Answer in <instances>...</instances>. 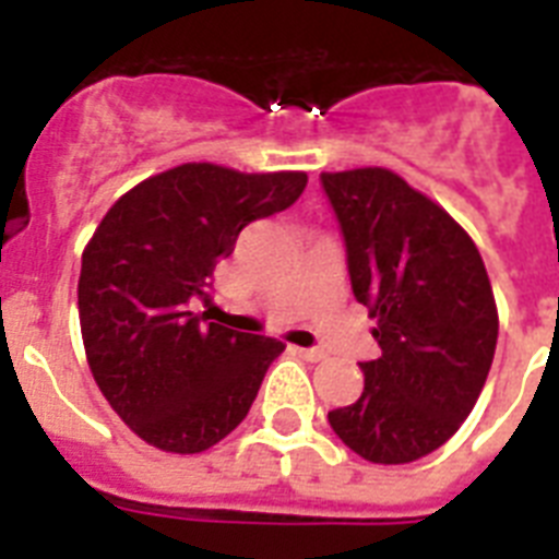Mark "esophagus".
<instances>
[{
    "label": "esophagus",
    "mask_w": 559,
    "mask_h": 559,
    "mask_svg": "<svg viewBox=\"0 0 559 559\" xmlns=\"http://www.w3.org/2000/svg\"><path fill=\"white\" fill-rule=\"evenodd\" d=\"M293 350H296L301 359H307V362H322V359L328 357V354H324V350H319V348H293Z\"/></svg>",
    "instance_id": "34e87169"
}]
</instances>
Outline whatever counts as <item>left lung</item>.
Here are the masks:
<instances>
[{
    "mask_svg": "<svg viewBox=\"0 0 559 559\" xmlns=\"http://www.w3.org/2000/svg\"><path fill=\"white\" fill-rule=\"evenodd\" d=\"M322 186L382 348L359 362L357 403L328 420L371 464H408L450 441L485 389L499 336L493 287L473 237L394 170H336Z\"/></svg>",
    "mask_w": 559,
    "mask_h": 559,
    "instance_id": "left-lung-1",
    "label": "left lung"
}]
</instances>
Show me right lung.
Here are the masks:
<instances>
[{"mask_svg": "<svg viewBox=\"0 0 559 559\" xmlns=\"http://www.w3.org/2000/svg\"><path fill=\"white\" fill-rule=\"evenodd\" d=\"M305 170L240 174L186 162L147 177L104 214L78 281L83 350L121 420L156 450L193 455L249 415L284 345L202 324L211 272L252 219L301 197Z\"/></svg>", "mask_w": 559, "mask_h": 559, "instance_id": "obj_1", "label": "right lung"}]
</instances>
